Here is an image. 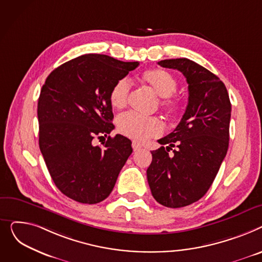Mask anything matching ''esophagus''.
<instances>
[{"label":"esophagus","mask_w":262,"mask_h":262,"mask_svg":"<svg viewBox=\"0 0 262 262\" xmlns=\"http://www.w3.org/2000/svg\"><path fill=\"white\" fill-rule=\"evenodd\" d=\"M132 148H133L134 151H138V150H141L143 147H142L141 144H138V143H136V142H133V143H132Z\"/></svg>","instance_id":"34e87169"}]
</instances>
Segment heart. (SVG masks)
<instances>
[{
    "mask_svg": "<svg viewBox=\"0 0 262 262\" xmlns=\"http://www.w3.org/2000/svg\"><path fill=\"white\" fill-rule=\"evenodd\" d=\"M142 79L156 93L162 97L161 104L169 113H177L181 109V100L173 96L178 82L171 73L163 69H151L144 72ZM131 82L128 78H120L112 86L109 99L115 109L124 107L129 100ZM117 127L120 133L137 142H145L157 137L164 131V125L156 116H143L135 112H127L117 118Z\"/></svg>",
    "mask_w": 262,
    "mask_h": 262,
    "instance_id": "1",
    "label": "heart"
}]
</instances>
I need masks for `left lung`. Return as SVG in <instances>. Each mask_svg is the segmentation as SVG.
Listing matches in <instances>:
<instances>
[{"mask_svg": "<svg viewBox=\"0 0 262 262\" xmlns=\"http://www.w3.org/2000/svg\"><path fill=\"white\" fill-rule=\"evenodd\" d=\"M159 64L180 71L188 83V104L180 124L159 140L168 145L151 151L147 169L151 193L170 208L190 205L209 189L226 156L232 104L219 77L187 58L166 59ZM177 145L174 156L167 151Z\"/></svg>", "mask_w": 262, "mask_h": 262, "instance_id": "left-lung-1", "label": "left lung"}]
</instances>
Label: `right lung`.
Returning a JSON list of instances; mask_svg holds the SVG:
<instances>
[{"label": "right lung", "mask_w": 262, "mask_h": 262, "mask_svg": "<svg viewBox=\"0 0 262 262\" xmlns=\"http://www.w3.org/2000/svg\"><path fill=\"white\" fill-rule=\"evenodd\" d=\"M106 55L86 54L55 69L38 100L39 147L57 188L74 201L96 204L109 196L132 153L114 129L109 93L138 67ZM105 136L102 146L95 138Z\"/></svg>", "instance_id": "obj_1"}]
</instances>
